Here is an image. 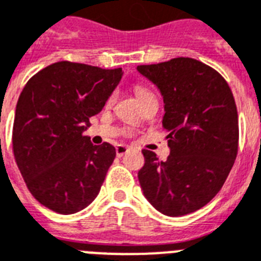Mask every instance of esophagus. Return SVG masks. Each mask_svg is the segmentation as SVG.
<instances>
[{"label":"esophagus","mask_w":261,"mask_h":261,"mask_svg":"<svg viewBox=\"0 0 261 261\" xmlns=\"http://www.w3.org/2000/svg\"><path fill=\"white\" fill-rule=\"evenodd\" d=\"M128 151H129V148L126 147V145H124V144H118L117 147H116V155H117L118 158L125 155Z\"/></svg>","instance_id":"obj_1"}]
</instances>
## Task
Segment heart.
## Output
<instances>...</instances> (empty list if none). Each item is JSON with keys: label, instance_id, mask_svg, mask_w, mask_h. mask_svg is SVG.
<instances>
[{"label": "heart", "instance_id": "obj_1", "mask_svg": "<svg viewBox=\"0 0 261 261\" xmlns=\"http://www.w3.org/2000/svg\"><path fill=\"white\" fill-rule=\"evenodd\" d=\"M135 93H136L137 98H139V101L143 102L145 101V99H148V98H152V97H155V94L152 93L148 87L143 86V85H137L136 87H135ZM113 101V97H110L109 98V102Z\"/></svg>", "mask_w": 261, "mask_h": 261}]
</instances>
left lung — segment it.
<instances>
[{"label": "left lung", "mask_w": 261, "mask_h": 261, "mask_svg": "<svg viewBox=\"0 0 261 261\" xmlns=\"http://www.w3.org/2000/svg\"><path fill=\"white\" fill-rule=\"evenodd\" d=\"M160 90L170 156L144 149V197L170 217L193 213L224 186L236 160L239 116L232 90L214 68L191 58L137 66Z\"/></svg>", "instance_id": "1"}]
</instances>
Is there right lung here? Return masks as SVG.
I'll list each match as a JSON object with an SVG mask.
<instances>
[{"mask_svg":"<svg viewBox=\"0 0 261 261\" xmlns=\"http://www.w3.org/2000/svg\"><path fill=\"white\" fill-rule=\"evenodd\" d=\"M121 78L122 68L58 62L22 89L12 136L14 159L31 194L48 209L76 213L99 193L116 148L93 145L83 132Z\"/></svg>","mask_w":261,"mask_h":261,"instance_id":"obj_1","label":"right lung"}]
</instances>
